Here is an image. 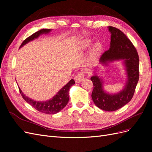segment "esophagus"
<instances>
[{"mask_svg": "<svg viewBox=\"0 0 152 152\" xmlns=\"http://www.w3.org/2000/svg\"><path fill=\"white\" fill-rule=\"evenodd\" d=\"M85 74L84 72H79L75 77V80L76 82H80L84 79Z\"/></svg>", "mask_w": 152, "mask_h": 152, "instance_id": "34e87169", "label": "esophagus"}]
</instances>
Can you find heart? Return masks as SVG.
<instances>
[{"label":"heart","instance_id":"heart-1","mask_svg":"<svg viewBox=\"0 0 152 152\" xmlns=\"http://www.w3.org/2000/svg\"><path fill=\"white\" fill-rule=\"evenodd\" d=\"M91 44V41L89 39H86L84 40L83 42H82L80 48L82 50H86L89 48V46ZM101 49H102V44L99 42H96L93 48L91 49V58L92 59H94L96 57L98 56V55L101 51Z\"/></svg>","mask_w":152,"mask_h":152}]
</instances>
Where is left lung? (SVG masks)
Here are the masks:
<instances>
[{
	"instance_id": "obj_1",
	"label": "left lung",
	"mask_w": 152,
	"mask_h": 152,
	"mask_svg": "<svg viewBox=\"0 0 152 152\" xmlns=\"http://www.w3.org/2000/svg\"><path fill=\"white\" fill-rule=\"evenodd\" d=\"M111 33L110 49L102 55L99 63L107 66L109 63L123 60L127 79L124 89L116 94H109L103 90V80L97 75L91 77L93 83L91 96L98 108L113 112L123 107L131 100L139 80V56L135 47L122 31L108 27Z\"/></svg>"
}]
</instances>
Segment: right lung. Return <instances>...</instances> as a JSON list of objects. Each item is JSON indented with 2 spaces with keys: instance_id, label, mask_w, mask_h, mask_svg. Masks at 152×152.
<instances>
[{
  "instance_id": "right-lung-1",
  "label": "right lung",
  "mask_w": 152,
  "mask_h": 152,
  "mask_svg": "<svg viewBox=\"0 0 152 152\" xmlns=\"http://www.w3.org/2000/svg\"><path fill=\"white\" fill-rule=\"evenodd\" d=\"M51 31L50 29H42L38 31L35 32L32 34L28 38L26 39L21 44L20 48L23 46L24 45L29 42L30 41L34 40L35 39L38 38L42 34H48ZM75 84V81L73 79L70 80L68 83H67L63 88L59 90L57 94L55 95L53 98L45 102H37L34 101L26 96L20 88L19 90L20 94L26 102L29 103L31 107H33L35 109L38 110L39 112L46 114H55L59 112H60L62 109L66 107L68 101H69V90H70L72 86Z\"/></svg>"
}]
</instances>
